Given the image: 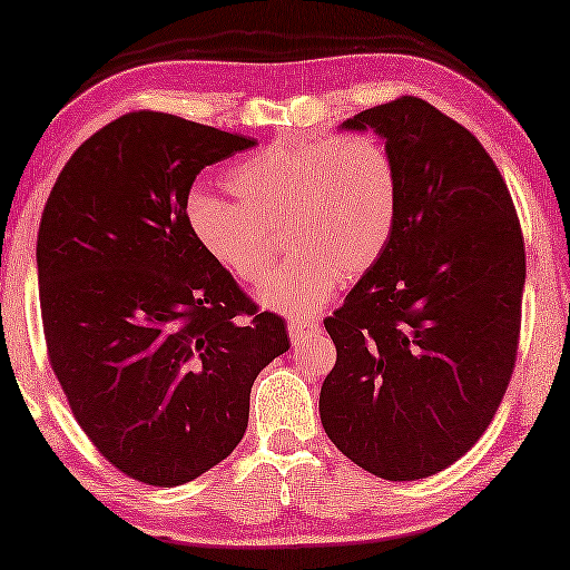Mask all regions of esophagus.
<instances>
[{
	"label": "esophagus",
	"mask_w": 570,
	"mask_h": 570,
	"mask_svg": "<svg viewBox=\"0 0 570 570\" xmlns=\"http://www.w3.org/2000/svg\"><path fill=\"white\" fill-rule=\"evenodd\" d=\"M318 331V323H301V321H292L288 323V337H292V343L296 345L298 341H304L306 335H311V333H316Z\"/></svg>",
	"instance_id": "34e87169"
}]
</instances>
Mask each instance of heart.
<instances>
[{
	"mask_svg": "<svg viewBox=\"0 0 570 570\" xmlns=\"http://www.w3.org/2000/svg\"><path fill=\"white\" fill-rule=\"evenodd\" d=\"M234 198L193 188L186 223L200 249L237 278L262 284L276 259V229L292 252L262 304L294 318L316 313L341 282L370 274L402 215V171L372 135L286 137L229 171Z\"/></svg>",
	"mask_w": 570,
	"mask_h": 570,
	"instance_id": "1",
	"label": "heart"
}]
</instances>
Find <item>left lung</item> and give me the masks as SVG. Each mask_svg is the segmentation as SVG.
Instances as JSON below:
<instances>
[{
    "instance_id": "8db88e82",
    "label": "left lung",
    "mask_w": 570,
    "mask_h": 570,
    "mask_svg": "<svg viewBox=\"0 0 570 570\" xmlns=\"http://www.w3.org/2000/svg\"><path fill=\"white\" fill-rule=\"evenodd\" d=\"M402 171L392 245L325 331L337 360L321 421L337 451L384 480L463 458L512 380L527 254L500 168L470 131L404 95L355 115Z\"/></svg>"
}]
</instances>
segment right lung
Here are the masks:
<instances>
[{
    "label": "right lung",
    "instance_id": "right-lung-1",
    "mask_svg": "<svg viewBox=\"0 0 570 570\" xmlns=\"http://www.w3.org/2000/svg\"><path fill=\"white\" fill-rule=\"evenodd\" d=\"M257 139L139 110L58 174L36 264L48 362L72 416L127 478L176 488L242 441L257 374L288 350L186 223L205 166Z\"/></svg>",
    "mask_w": 570,
    "mask_h": 570
}]
</instances>
